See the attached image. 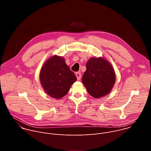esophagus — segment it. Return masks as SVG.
Listing matches in <instances>:
<instances>
[{
    "instance_id": "esophagus-1",
    "label": "esophagus",
    "mask_w": 151,
    "mask_h": 151,
    "mask_svg": "<svg viewBox=\"0 0 151 151\" xmlns=\"http://www.w3.org/2000/svg\"><path fill=\"white\" fill-rule=\"evenodd\" d=\"M75 75H76V76L77 78V79L78 81H79L81 79V73L80 72H76L75 73Z\"/></svg>"
}]
</instances>
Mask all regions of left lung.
I'll use <instances>...</instances> for the list:
<instances>
[{
  "mask_svg": "<svg viewBox=\"0 0 151 151\" xmlns=\"http://www.w3.org/2000/svg\"><path fill=\"white\" fill-rule=\"evenodd\" d=\"M82 81L88 93L99 99L109 93L115 82V73L111 64L101 57L91 58Z\"/></svg>",
  "mask_w": 151,
  "mask_h": 151,
  "instance_id": "8db88e82",
  "label": "left lung"
}]
</instances>
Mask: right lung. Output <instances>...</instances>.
<instances>
[{
	"label": "right lung",
	"instance_id": "1",
	"mask_svg": "<svg viewBox=\"0 0 151 151\" xmlns=\"http://www.w3.org/2000/svg\"><path fill=\"white\" fill-rule=\"evenodd\" d=\"M39 78L47 94L57 99L67 94L77 79L64 58L57 55L51 57L44 63Z\"/></svg>",
	"mask_w": 151,
	"mask_h": 151
}]
</instances>
